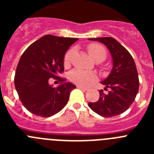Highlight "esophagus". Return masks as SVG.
<instances>
[{
  "instance_id": "34e87169",
  "label": "esophagus",
  "mask_w": 154,
  "mask_h": 154,
  "mask_svg": "<svg viewBox=\"0 0 154 154\" xmlns=\"http://www.w3.org/2000/svg\"><path fill=\"white\" fill-rule=\"evenodd\" d=\"M77 88H78V89H82V90H83V91H87L88 89H89L88 88H85V87L81 86V85H77Z\"/></svg>"
}]
</instances>
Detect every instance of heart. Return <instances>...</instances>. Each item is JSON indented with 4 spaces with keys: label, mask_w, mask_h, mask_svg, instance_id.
I'll return each instance as SVG.
<instances>
[{
    "label": "heart",
    "mask_w": 154,
    "mask_h": 154,
    "mask_svg": "<svg viewBox=\"0 0 154 154\" xmlns=\"http://www.w3.org/2000/svg\"><path fill=\"white\" fill-rule=\"evenodd\" d=\"M87 49L89 55L93 60L103 61L106 57V50L102 45L92 43L88 45ZM73 54H74V49L69 50L65 53L64 56V65L65 67L69 66L70 64ZM69 79L73 83L76 85L86 86L90 85L96 79V76L93 73L81 70V69H74L69 74Z\"/></svg>",
    "instance_id": "1"
}]
</instances>
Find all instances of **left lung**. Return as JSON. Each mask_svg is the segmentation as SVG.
<instances>
[{
    "label": "left lung",
    "mask_w": 154,
    "mask_h": 154,
    "mask_svg": "<svg viewBox=\"0 0 154 154\" xmlns=\"http://www.w3.org/2000/svg\"><path fill=\"white\" fill-rule=\"evenodd\" d=\"M106 46L112 57V71L101 83L106 85L105 94L99 90L97 102L89 103L91 109L103 117H112L124 112L131 106L139 90V77L136 64L130 53L111 37L89 38Z\"/></svg>",
    "instance_id": "left-lung-1"
}]
</instances>
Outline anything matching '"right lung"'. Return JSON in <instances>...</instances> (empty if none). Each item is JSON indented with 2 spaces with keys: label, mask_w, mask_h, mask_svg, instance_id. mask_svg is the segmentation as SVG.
I'll use <instances>...</instances> for the list:
<instances>
[{
  "label": "right lung",
  "mask_w": 154,
  "mask_h": 154,
  "mask_svg": "<svg viewBox=\"0 0 154 154\" xmlns=\"http://www.w3.org/2000/svg\"><path fill=\"white\" fill-rule=\"evenodd\" d=\"M78 38L47 35L28 47L21 55L14 76L19 99L31 113L49 117L60 112L76 86L59 77L64 72V56ZM61 83L57 88L49 79Z\"/></svg>",
  "instance_id": "add662e5"
}]
</instances>
